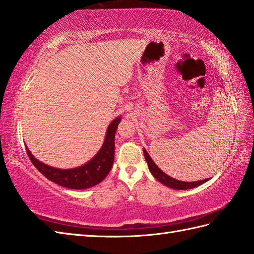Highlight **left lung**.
Listing matches in <instances>:
<instances>
[{"mask_svg":"<svg viewBox=\"0 0 254 254\" xmlns=\"http://www.w3.org/2000/svg\"><path fill=\"white\" fill-rule=\"evenodd\" d=\"M143 152H144L145 159H146V161H147L148 169L150 171V174H152L159 182L163 183V185L169 187L171 189H175V190H188V189H193V188L203 185L204 182H206V181L209 180V179H204V180L193 181V182H186V181L176 180V179H174V178H171L168 175H166L163 170H160L158 168V166L154 163V160L152 158H150V156L148 155L146 150L144 149Z\"/></svg>","mask_w":254,"mask_h":254,"instance_id":"obj_1","label":"left lung"}]
</instances>
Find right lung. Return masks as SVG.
I'll return each instance as SVG.
<instances>
[{"label":"right lung","instance_id":"add662e5","mask_svg":"<svg viewBox=\"0 0 254 254\" xmlns=\"http://www.w3.org/2000/svg\"><path fill=\"white\" fill-rule=\"evenodd\" d=\"M121 117L116 118L107 128L105 142L100 150L88 163L73 169H59L41 163L36 159L26 146L27 155L36 168L44 175L47 179L57 183L59 186L68 189H87L98 185L105 179L111 170L115 160V136Z\"/></svg>","mask_w":254,"mask_h":254}]
</instances>
